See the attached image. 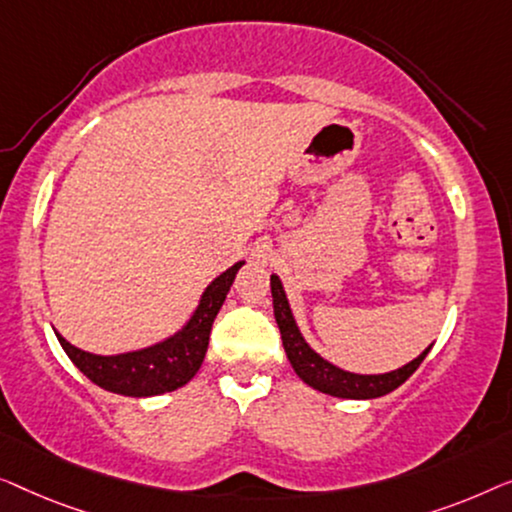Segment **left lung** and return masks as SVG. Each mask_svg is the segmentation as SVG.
<instances>
[{
    "instance_id": "left-lung-1",
    "label": "left lung",
    "mask_w": 512,
    "mask_h": 512,
    "mask_svg": "<svg viewBox=\"0 0 512 512\" xmlns=\"http://www.w3.org/2000/svg\"><path fill=\"white\" fill-rule=\"evenodd\" d=\"M271 297H273V315H276L280 336H283L285 355L290 359L292 369L304 380L308 387L322 394L338 399H378L397 390L399 385L417 371L422 359L429 355V348H424L413 362L399 366V369L387 373H355L345 371L341 366L331 364L320 352H315L301 334V329L294 320V313L287 301L285 287L280 283L276 273H271Z\"/></svg>"
}]
</instances>
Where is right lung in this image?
Listing matches in <instances>:
<instances>
[{"mask_svg": "<svg viewBox=\"0 0 512 512\" xmlns=\"http://www.w3.org/2000/svg\"><path fill=\"white\" fill-rule=\"evenodd\" d=\"M243 264L246 262H236L218 278H213L201 292L197 306L192 308L183 327L146 348L118 352V355H95V352L71 345L60 331H55V336L76 369L106 392L136 399L174 392L190 383L201 369L213 320L225 304L229 287Z\"/></svg>", "mask_w": 512, "mask_h": 512, "instance_id": "add662e5", "label": "right lung"}]
</instances>
